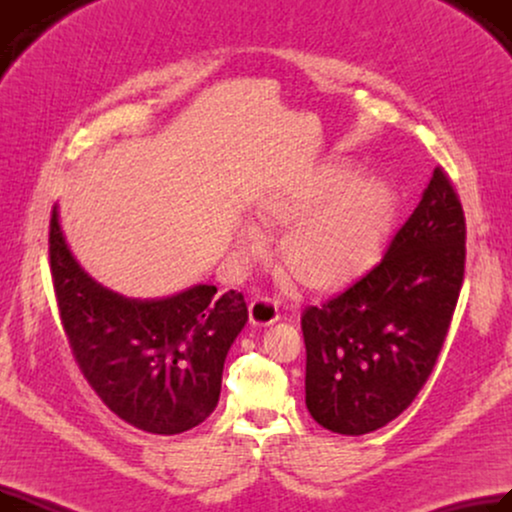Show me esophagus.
I'll list each match as a JSON object with an SVG mask.
<instances>
[{"label":"esophagus","instance_id":"obj_1","mask_svg":"<svg viewBox=\"0 0 512 512\" xmlns=\"http://www.w3.org/2000/svg\"><path fill=\"white\" fill-rule=\"evenodd\" d=\"M249 317L253 326H272L280 319V313L272 299L257 297L249 305Z\"/></svg>","mask_w":512,"mask_h":512}]
</instances>
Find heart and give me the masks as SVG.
<instances>
[{"mask_svg":"<svg viewBox=\"0 0 512 512\" xmlns=\"http://www.w3.org/2000/svg\"><path fill=\"white\" fill-rule=\"evenodd\" d=\"M346 161H330L303 184L272 195L257 207L265 226L285 228L280 257L286 270L311 290L353 282L378 261L392 232L398 197L380 178L357 176ZM245 261L265 251V236L245 224L236 234Z\"/></svg>","mask_w":512,"mask_h":512,"instance_id":"heart-1","label":"heart"}]
</instances>
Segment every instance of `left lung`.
<instances>
[{"label":"left lung","mask_w":512,"mask_h":512,"mask_svg":"<svg viewBox=\"0 0 512 512\" xmlns=\"http://www.w3.org/2000/svg\"><path fill=\"white\" fill-rule=\"evenodd\" d=\"M465 213L438 166L369 274L307 307L305 402L330 432L363 436L405 411L432 373L465 276Z\"/></svg>","instance_id":"8db88e82"}]
</instances>
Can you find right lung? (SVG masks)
<instances>
[{
  "mask_svg": "<svg viewBox=\"0 0 512 512\" xmlns=\"http://www.w3.org/2000/svg\"><path fill=\"white\" fill-rule=\"evenodd\" d=\"M49 263L72 355L105 407L149 434L174 436L218 407L224 361L245 328L242 292L199 284L139 301L95 282L49 222Z\"/></svg>",
  "mask_w": 512,
  "mask_h": 512,
  "instance_id": "obj_1",
  "label": "right lung"
}]
</instances>
